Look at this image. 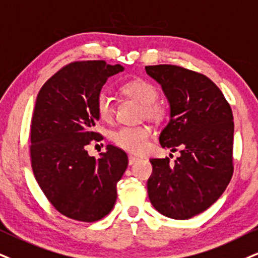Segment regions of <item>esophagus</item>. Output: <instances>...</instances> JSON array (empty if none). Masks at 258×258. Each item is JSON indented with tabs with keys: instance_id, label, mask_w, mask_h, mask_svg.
Listing matches in <instances>:
<instances>
[{
	"instance_id": "34e87169",
	"label": "esophagus",
	"mask_w": 258,
	"mask_h": 258,
	"mask_svg": "<svg viewBox=\"0 0 258 258\" xmlns=\"http://www.w3.org/2000/svg\"><path fill=\"white\" fill-rule=\"evenodd\" d=\"M139 160H140V159L138 157H134V155H129V158H128L129 165H134L136 161H139Z\"/></svg>"
}]
</instances>
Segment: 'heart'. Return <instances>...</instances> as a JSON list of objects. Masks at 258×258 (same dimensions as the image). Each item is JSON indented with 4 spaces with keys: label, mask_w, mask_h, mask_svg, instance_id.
I'll list each match as a JSON object with an SVG mask.
<instances>
[{
    "label": "heart",
    "mask_w": 258,
    "mask_h": 258,
    "mask_svg": "<svg viewBox=\"0 0 258 258\" xmlns=\"http://www.w3.org/2000/svg\"><path fill=\"white\" fill-rule=\"evenodd\" d=\"M124 95L132 98L142 105L141 116L151 120H161L164 118L166 109L159 103V90L153 82L146 79H134L124 82L119 87ZM95 109L100 119L105 122L112 120L114 116V106L112 98L106 92H101L95 101ZM152 132L147 125L120 126L111 133V140L116 146L130 153L140 154L146 151Z\"/></svg>",
    "instance_id": "heart-1"
}]
</instances>
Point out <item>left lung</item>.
Segmentation results:
<instances>
[{"label":"left lung","instance_id":"left-lung-1","mask_svg":"<svg viewBox=\"0 0 258 258\" xmlns=\"http://www.w3.org/2000/svg\"><path fill=\"white\" fill-rule=\"evenodd\" d=\"M171 113L159 141L180 157L151 159V203L165 217L190 219L222 195L233 174V114L220 88L200 73L172 64L147 66Z\"/></svg>","mask_w":258,"mask_h":258}]
</instances>
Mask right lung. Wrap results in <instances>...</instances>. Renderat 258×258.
I'll return each mask as SVG.
<instances>
[{
  "mask_svg": "<svg viewBox=\"0 0 258 258\" xmlns=\"http://www.w3.org/2000/svg\"><path fill=\"white\" fill-rule=\"evenodd\" d=\"M104 61L73 62L47 80L37 95L31 122V164L41 191L61 214L78 221L100 220L113 208L126 153L107 145L100 158L86 146L103 139L93 132L95 101L107 79L123 72Z\"/></svg>",
  "mask_w": 258,
  "mask_h": 258,
  "instance_id": "obj_1",
  "label": "right lung"
}]
</instances>
